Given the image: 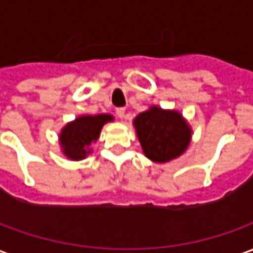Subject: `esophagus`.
<instances>
[{"mask_svg": "<svg viewBox=\"0 0 253 253\" xmlns=\"http://www.w3.org/2000/svg\"><path fill=\"white\" fill-rule=\"evenodd\" d=\"M125 114H126V110L125 108H118L116 110V115H118V118H121V119H125Z\"/></svg>", "mask_w": 253, "mask_h": 253, "instance_id": "obj_1", "label": "esophagus"}]
</instances>
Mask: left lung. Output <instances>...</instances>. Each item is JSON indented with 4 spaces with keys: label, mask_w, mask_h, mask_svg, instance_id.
Wrapping results in <instances>:
<instances>
[{
    "label": "left lung",
    "mask_w": 253,
    "mask_h": 253,
    "mask_svg": "<svg viewBox=\"0 0 253 253\" xmlns=\"http://www.w3.org/2000/svg\"><path fill=\"white\" fill-rule=\"evenodd\" d=\"M134 126L143 153L156 163L179 157L190 143V127L176 111L152 107L135 118Z\"/></svg>",
    "instance_id": "obj_1"
}]
</instances>
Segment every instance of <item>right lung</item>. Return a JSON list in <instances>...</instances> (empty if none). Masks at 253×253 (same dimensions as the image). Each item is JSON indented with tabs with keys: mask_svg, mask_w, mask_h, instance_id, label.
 <instances>
[{
	"mask_svg": "<svg viewBox=\"0 0 253 253\" xmlns=\"http://www.w3.org/2000/svg\"><path fill=\"white\" fill-rule=\"evenodd\" d=\"M111 121L112 116L104 114L96 116H80L74 122L66 125L59 137L63 153L69 159H84L86 154L90 153L88 146L99 138L103 125Z\"/></svg>",
	"mask_w": 253,
	"mask_h": 253,
	"instance_id": "obj_1",
	"label": "right lung"
}]
</instances>
